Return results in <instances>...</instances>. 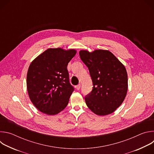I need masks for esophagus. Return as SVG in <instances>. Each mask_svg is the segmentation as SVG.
<instances>
[{
	"mask_svg": "<svg viewBox=\"0 0 154 154\" xmlns=\"http://www.w3.org/2000/svg\"><path fill=\"white\" fill-rule=\"evenodd\" d=\"M75 88H76L77 90H78V91H79V90H80V84H79L78 85H77Z\"/></svg>",
	"mask_w": 154,
	"mask_h": 154,
	"instance_id": "1",
	"label": "esophagus"
}]
</instances>
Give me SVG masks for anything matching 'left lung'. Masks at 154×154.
Segmentation results:
<instances>
[{
    "label": "left lung",
    "instance_id": "obj_1",
    "mask_svg": "<svg viewBox=\"0 0 154 154\" xmlns=\"http://www.w3.org/2000/svg\"><path fill=\"white\" fill-rule=\"evenodd\" d=\"M79 55L90 71L93 90L85 97L86 105L97 115L111 114L122 104L128 89L124 64L107 50H81Z\"/></svg>",
    "mask_w": 154,
    "mask_h": 154
}]
</instances>
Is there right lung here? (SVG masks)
Instances as JSON below:
<instances>
[{"label": "right lung", "mask_w": 154, "mask_h": 154, "mask_svg": "<svg viewBox=\"0 0 154 154\" xmlns=\"http://www.w3.org/2000/svg\"><path fill=\"white\" fill-rule=\"evenodd\" d=\"M76 53L75 49L49 48L30 63L27 74V91L41 112L55 115L68 105L74 88L69 81L67 66Z\"/></svg>", "instance_id": "right-lung-1"}]
</instances>
